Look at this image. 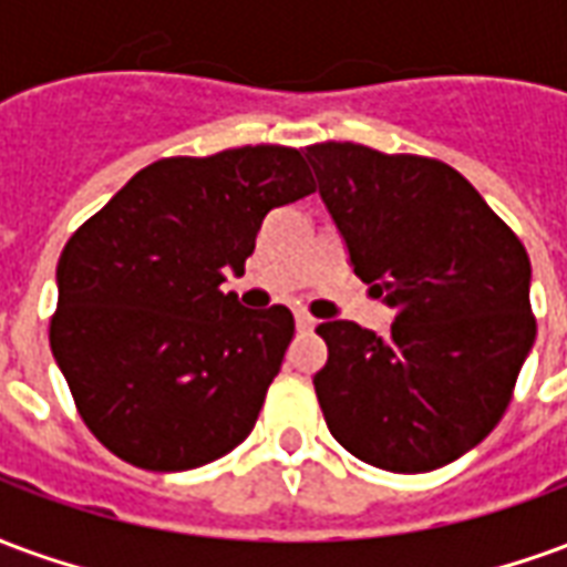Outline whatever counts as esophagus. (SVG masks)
<instances>
[{"label":"esophagus","instance_id":"obj_1","mask_svg":"<svg viewBox=\"0 0 567 567\" xmlns=\"http://www.w3.org/2000/svg\"><path fill=\"white\" fill-rule=\"evenodd\" d=\"M295 324H297V331H312V328H316V319L307 316V312H295Z\"/></svg>","mask_w":567,"mask_h":567}]
</instances>
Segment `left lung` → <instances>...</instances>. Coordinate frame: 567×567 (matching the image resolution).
Instances as JSON below:
<instances>
[{"label": "left lung", "mask_w": 567, "mask_h": 567, "mask_svg": "<svg viewBox=\"0 0 567 567\" xmlns=\"http://www.w3.org/2000/svg\"><path fill=\"white\" fill-rule=\"evenodd\" d=\"M307 161L352 270L394 309L385 337L319 324L324 422L394 474L462 458L498 425L535 346L523 243L446 163L355 142L309 145Z\"/></svg>", "instance_id": "obj_1"}]
</instances>
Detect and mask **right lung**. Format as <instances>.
Returning <instances> with one entry per match:
<instances>
[{"instance_id":"right-lung-1","label":"right lung","mask_w":567,"mask_h":567,"mask_svg":"<svg viewBox=\"0 0 567 567\" xmlns=\"http://www.w3.org/2000/svg\"><path fill=\"white\" fill-rule=\"evenodd\" d=\"M297 148L246 145L140 169L56 264L51 352L84 425L145 471H190L251 434L291 309L221 291L267 212L312 194Z\"/></svg>"}]
</instances>
